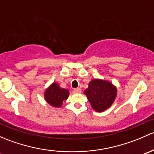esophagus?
<instances>
[{"label": "esophagus", "mask_w": 154, "mask_h": 154, "mask_svg": "<svg viewBox=\"0 0 154 154\" xmlns=\"http://www.w3.org/2000/svg\"><path fill=\"white\" fill-rule=\"evenodd\" d=\"M73 92L75 93H80L82 92V90H81V88H75L73 90Z\"/></svg>", "instance_id": "1"}]
</instances>
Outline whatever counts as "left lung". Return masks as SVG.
Returning <instances> with one entry per match:
<instances>
[{
	"instance_id": "8db88e82",
	"label": "left lung",
	"mask_w": 154,
	"mask_h": 154,
	"mask_svg": "<svg viewBox=\"0 0 154 154\" xmlns=\"http://www.w3.org/2000/svg\"><path fill=\"white\" fill-rule=\"evenodd\" d=\"M92 107L97 112H103L112 105L117 90L110 82L101 79H93L85 90Z\"/></svg>"
}]
</instances>
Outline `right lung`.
<instances>
[{
	"mask_svg": "<svg viewBox=\"0 0 154 154\" xmlns=\"http://www.w3.org/2000/svg\"><path fill=\"white\" fill-rule=\"evenodd\" d=\"M69 96V90L60 88L57 83H53L44 93L45 100L51 106L60 107L63 101L66 100Z\"/></svg>",
	"mask_w": 154,
	"mask_h": 154,
	"instance_id": "obj_1",
	"label": "right lung"
}]
</instances>
